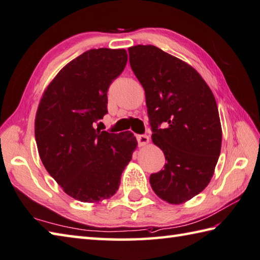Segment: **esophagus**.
I'll list each match as a JSON object with an SVG mask.
<instances>
[{"instance_id": "34e87169", "label": "esophagus", "mask_w": 260, "mask_h": 260, "mask_svg": "<svg viewBox=\"0 0 260 260\" xmlns=\"http://www.w3.org/2000/svg\"><path fill=\"white\" fill-rule=\"evenodd\" d=\"M137 141H139L140 146H145L146 144H149L150 139L146 135H137Z\"/></svg>"}]
</instances>
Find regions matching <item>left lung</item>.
I'll list each match as a JSON object with an SVG mask.
<instances>
[{
	"label": "left lung",
	"instance_id": "8db88e82",
	"mask_svg": "<svg viewBox=\"0 0 260 260\" xmlns=\"http://www.w3.org/2000/svg\"><path fill=\"white\" fill-rule=\"evenodd\" d=\"M128 53L145 91L152 142L167 160L164 170L151 175V187L161 200L184 204L210 184L221 153L214 94L192 66L155 46H133Z\"/></svg>",
	"mask_w": 260,
	"mask_h": 260
}]
</instances>
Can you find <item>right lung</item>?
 Wrapping results in <instances>:
<instances>
[{
    "label": "right lung",
    "instance_id": "right-lung-1",
    "mask_svg": "<svg viewBox=\"0 0 260 260\" xmlns=\"http://www.w3.org/2000/svg\"><path fill=\"white\" fill-rule=\"evenodd\" d=\"M127 63L125 49L86 50L71 60L45 89L35 137L48 174L69 196L99 203L116 194L137 147L132 132L94 129L107 114V91Z\"/></svg>",
    "mask_w": 260,
    "mask_h": 260
}]
</instances>
